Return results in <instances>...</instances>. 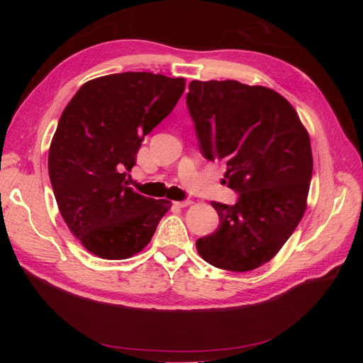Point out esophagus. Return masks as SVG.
Instances as JSON below:
<instances>
[{
    "mask_svg": "<svg viewBox=\"0 0 363 363\" xmlns=\"http://www.w3.org/2000/svg\"><path fill=\"white\" fill-rule=\"evenodd\" d=\"M174 204H175V206H179V207H188V206H191V204H192V200H183V201H174Z\"/></svg>",
    "mask_w": 363,
    "mask_h": 363,
    "instance_id": "1",
    "label": "esophagus"
}]
</instances>
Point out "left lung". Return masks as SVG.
Returning <instances> with one entry per match:
<instances>
[{"instance_id": "1", "label": "left lung", "mask_w": 363, "mask_h": 363, "mask_svg": "<svg viewBox=\"0 0 363 363\" xmlns=\"http://www.w3.org/2000/svg\"><path fill=\"white\" fill-rule=\"evenodd\" d=\"M186 106L204 159L225 164L233 206L212 201L219 225L196 240L211 265L236 272L271 260L306 211L313 159L294 107L276 91L236 80L189 83Z\"/></svg>"}]
</instances>
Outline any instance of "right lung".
Instances as JSON below:
<instances>
[{
  "label": "right lung",
  "instance_id": "obj_1",
  "mask_svg": "<svg viewBox=\"0 0 363 363\" xmlns=\"http://www.w3.org/2000/svg\"><path fill=\"white\" fill-rule=\"evenodd\" d=\"M184 86L162 74H111L84 83L65 107L50 147V182L63 221L92 255H136L171 208L168 200L135 192L128 172Z\"/></svg>",
  "mask_w": 363,
  "mask_h": 363
}]
</instances>
